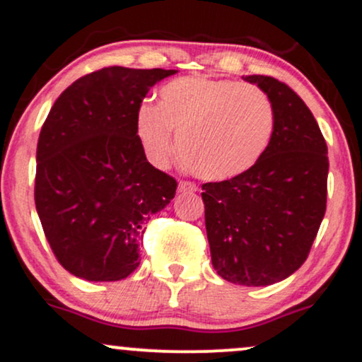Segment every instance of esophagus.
Here are the masks:
<instances>
[{
	"instance_id": "obj_1",
	"label": "esophagus",
	"mask_w": 362,
	"mask_h": 362,
	"mask_svg": "<svg viewBox=\"0 0 362 362\" xmlns=\"http://www.w3.org/2000/svg\"><path fill=\"white\" fill-rule=\"evenodd\" d=\"M197 187L192 182H187V180H180L178 182V192H195Z\"/></svg>"
}]
</instances>
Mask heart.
I'll list each match as a JSON object with an SVG mask.
<instances>
[{
    "label": "heart",
    "mask_w": 362,
    "mask_h": 362,
    "mask_svg": "<svg viewBox=\"0 0 362 362\" xmlns=\"http://www.w3.org/2000/svg\"><path fill=\"white\" fill-rule=\"evenodd\" d=\"M274 131L271 98L231 80L185 76L167 83L158 107L143 103L136 134L151 163L163 167L177 149L195 175L228 180L257 163Z\"/></svg>",
    "instance_id": "b5f03b06"
}]
</instances>
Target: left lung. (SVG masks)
<instances>
[{
	"label": "left lung",
	"instance_id": "left-lung-1",
	"mask_svg": "<svg viewBox=\"0 0 362 362\" xmlns=\"http://www.w3.org/2000/svg\"><path fill=\"white\" fill-rule=\"evenodd\" d=\"M271 98L274 131L242 175L202 185L214 271L242 286L279 282L308 259L327 209V143L306 103L272 76H245Z\"/></svg>",
	"mask_w": 362,
	"mask_h": 362
}]
</instances>
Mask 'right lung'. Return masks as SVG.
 Here are the masks:
<instances>
[{
	"instance_id": "add662e5",
	"label": "right lung",
	"mask_w": 362,
	"mask_h": 362,
	"mask_svg": "<svg viewBox=\"0 0 362 362\" xmlns=\"http://www.w3.org/2000/svg\"><path fill=\"white\" fill-rule=\"evenodd\" d=\"M175 69H98L54 102L37 143L35 207L62 267L86 281L126 279L139 265L149 216L177 180L153 167L136 134L151 86Z\"/></svg>"
}]
</instances>
